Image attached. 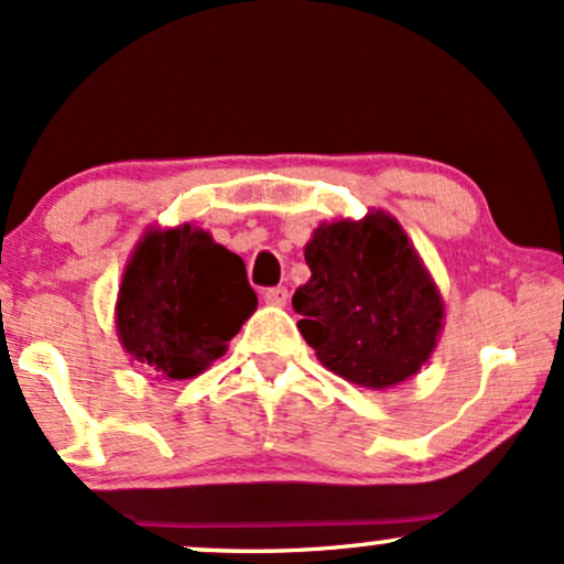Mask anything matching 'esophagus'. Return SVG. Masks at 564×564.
I'll return each mask as SVG.
<instances>
[{"mask_svg":"<svg viewBox=\"0 0 564 564\" xmlns=\"http://www.w3.org/2000/svg\"><path fill=\"white\" fill-rule=\"evenodd\" d=\"M262 300H264V304H270V307H283V304L289 302V291H286V286L264 289Z\"/></svg>","mask_w":564,"mask_h":564,"instance_id":"obj_1","label":"esophagus"}]
</instances>
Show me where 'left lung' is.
Returning a JSON list of instances; mask_svg holds the SVG:
<instances>
[{
  "label": "left lung",
  "instance_id": "left-lung-1",
  "mask_svg": "<svg viewBox=\"0 0 564 564\" xmlns=\"http://www.w3.org/2000/svg\"><path fill=\"white\" fill-rule=\"evenodd\" d=\"M304 262L313 275L291 302L328 371L366 390H390L422 371L443 334L445 300L390 212L321 223Z\"/></svg>",
  "mask_w": 564,
  "mask_h": 564
}]
</instances>
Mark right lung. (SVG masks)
Segmentation results:
<instances>
[{"instance_id": "1", "label": "right lung", "mask_w": 564, "mask_h": 564, "mask_svg": "<svg viewBox=\"0 0 564 564\" xmlns=\"http://www.w3.org/2000/svg\"><path fill=\"white\" fill-rule=\"evenodd\" d=\"M254 310L243 260L209 230L151 225L124 264L113 321L129 360L180 381L223 358Z\"/></svg>"}]
</instances>
